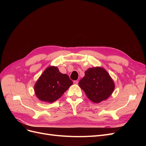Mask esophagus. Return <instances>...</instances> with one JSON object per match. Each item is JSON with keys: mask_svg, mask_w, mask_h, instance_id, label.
Returning a JSON list of instances; mask_svg holds the SVG:
<instances>
[{"mask_svg": "<svg viewBox=\"0 0 146 146\" xmlns=\"http://www.w3.org/2000/svg\"><path fill=\"white\" fill-rule=\"evenodd\" d=\"M78 83V80H75V81H74V83L76 84V85H77Z\"/></svg>", "mask_w": 146, "mask_h": 146, "instance_id": "obj_1", "label": "esophagus"}]
</instances>
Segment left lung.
Returning a JSON list of instances; mask_svg holds the SVG:
<instances>
[{
    "instance_id": "1",
    "label": "left lung",
    "mask_w": 146,
    "mask_h": 146,
    "mask_svg": "<svg viewBox=\"0 0 146 146\" xmlns=\"http://www.w3.org/2000/svg\"><path fill=\"white\" fill-rule=\"evenodd\" d=\"M88 98L94 103L107 99L114 90V83L107 70L101 67L89 68L78 82Z\"/></svg>"
}]
</instances>
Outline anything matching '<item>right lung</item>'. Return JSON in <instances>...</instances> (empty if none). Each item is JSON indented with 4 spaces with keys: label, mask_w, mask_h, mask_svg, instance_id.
I'll use <instances>...</instances> for the list:
<instances>
[{
    "label": "right lung",
    "mask_w": 146,
    "mask_h": 146,
    "mask_svg": "<svg viewBox=\"0 0 146 146\" xmlns=\"http://www.w3.org/2000/svg\"><path fill=\"white\" fill-rule=\"evenodd\" d=\"M72 83L67 74H61L55 66H49L35 83L34 90L39 100L52 103L60 98Z\"/></svg>",
    "instance_id": "right-lung-1"
}]
</instances>
